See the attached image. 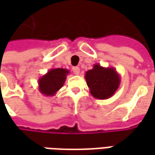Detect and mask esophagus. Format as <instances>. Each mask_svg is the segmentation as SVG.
Returning a JSON list of instances; mask_svg holds the SVG:
<instances>
[{"label":"esophagus","mask_w":155,"mask_h":155,"mask_svg":"<svg viewBox=\"0 0 155 155\" xmlns=\"http://www.w3.org/2000/svg\"><path fill=\"white\" fill-rule=\"evenodd\" d=\"M72 71H73V73L74 74H80V68L77 67V66H75V67L72 68Z\"/></svg>","instance_id":"esophagus-1"}]
</instances>
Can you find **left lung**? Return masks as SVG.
<instances>
[{
  "mask_svg": "<svg viewBox=\"0 0 155 155\" xmlns=\"http://www.w3.org/2000/svg\"><path fill=\"white\" fill-rule=\"evenodd\" d=\"M85 81L91 95L99 100L112 97L120 84V75L114 67H103L95 64L86 71Z\"/></svg>",
  "mask_w": 155,
  "mask_h": 155,
  "instance_id": "left-lung-1",
  "label": "left lung"
}]
</instances>
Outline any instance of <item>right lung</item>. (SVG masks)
<instances>
[{
  "label": "right lung",
  "instance_id": "obj_1",
  "mask_svg": "<svg viewBox=\"0 0 155 155\" xmlns=\"http://www.w3.org/2000/svg\"><path fill=\"white\" fill-rule=\"evenodd\" d=\"M70 71L63 68H52L38 80L39 91L45 96H54L64 85Z\"/></svg>",
  "mask_w": 155,
  "mask_h": 155
}]
</instances>
